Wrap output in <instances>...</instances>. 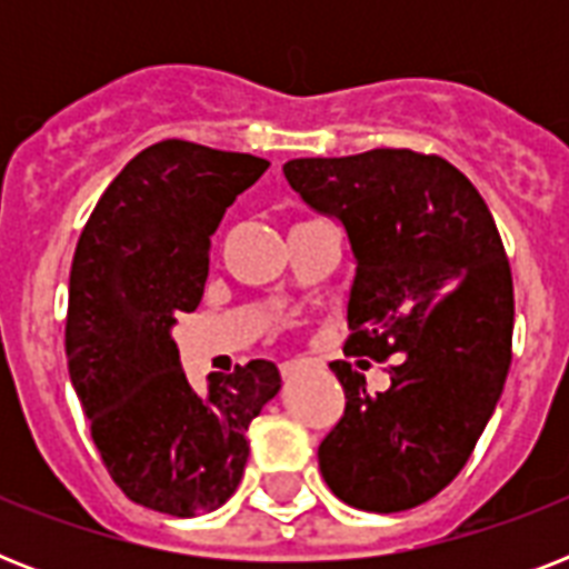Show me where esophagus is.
<instances>
[{
  "mask_svg": "<svg viewBox=\"0 0 569 569\" xmlns=\"http://www.w3.org/2000/svg\"><path fill=\"white\" fill-rule=\"evenodd\" d=\"M312 369H321L319 360H289V363L280 366V372H283V378H295V375L312 372Z\"/></svg>",
  "mask_w": 569,
  "mask_h": 569,
  "instance_id": "1",
  "label": "esophagus"
}]
</instances>
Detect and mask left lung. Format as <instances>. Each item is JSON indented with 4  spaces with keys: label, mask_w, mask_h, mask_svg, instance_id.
I'll return each mask as SVG.
<instances>
[{
    "label": "left lung",
    "mask_w": 569,
    "mask_h": 569,
    "mask_svg": "<svg viewBox=\"0 0 569 569\" xmlns=\"http://www.w3.org/2000/svg\"><path fill=\"white\" fill-rule=\"evenodd\" d=\"M283 173L346 230V355H398L375 396L346 360L330 363L346 413L319 446L321 476L363 511L416 508L463 469L511 366L513 283L493 214L455 164L413 150L292 159Z\"/></svg>",
    "instance_id": "8db88e82"
}]
</instances>
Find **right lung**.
<instances>
[{"label":"right lung","instance_id":"obj_1","mask_svg":"<svg viewBox=\"0 0 569 569\" xmlns=\"http://www.w3.org/2000/svg\"><path fill=\"white\" fill-rule=\"evenodd\" d=\"M266 159L191 141L147 147L84 223L70 268L67 369L114 485L132 502L194 517L221 508L248 463V425L280 392L271 360L194 389L171 330L197 310L223 212Z\"/></svg>","mask_w":569,"mask_h":569}]
</instances>
